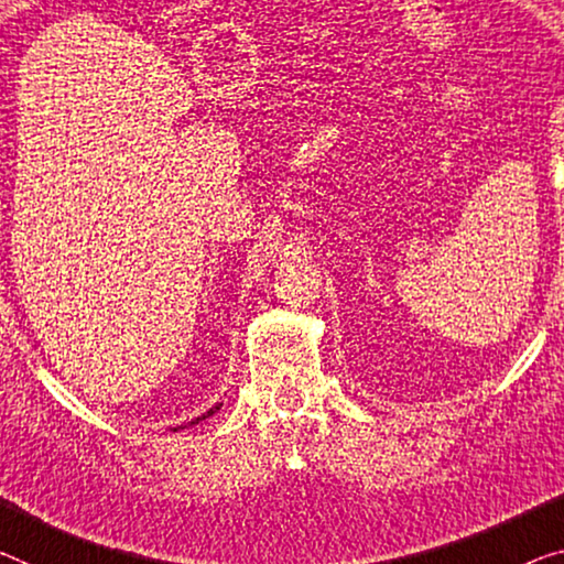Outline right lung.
<instances>
[{"label":"right lung","instance_id":"add662e5","mask_svg":"<svg viewBox=\"0 0 564 564\" xmlns=\"http://www.w3.org/2000/svg\"><path fill=\"white\" fill-rule=\"evenodd\" d=\"M221 409V403H216L214 405V409H209V411H206L204 415H198V419H194L192 423H184V426H176V429H173V431H178V429H188V426H194V423H198V421H204V419H209V415H214L216 411H219Z\"/></svg>","mask_w":564,"mask_h":564}]
</instances>
